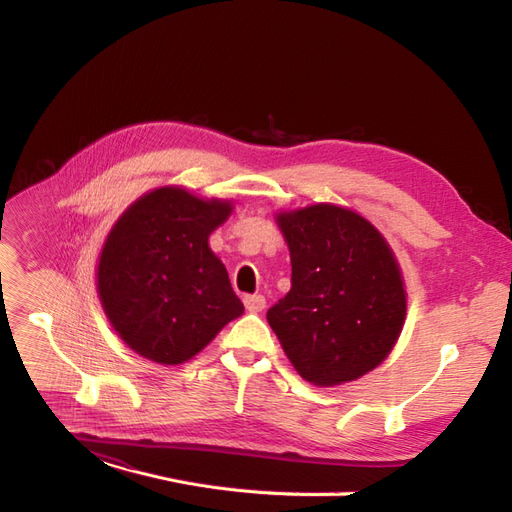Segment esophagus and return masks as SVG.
Instances as JSON below:
<instances>
[{
  "mask_svg": "<svg viewBox=\"0 0 512 512\" xmlns=\"http://www.w3.org/2000/svg\"><path fill=\"white\" fill-rule=\"evenodd\" d=\"M243 303H245V309H247V312L258 314V312H262V309H265L267 299L262 297V294H247V297L243 299Z\"/></svg>",
  "mask_w": 512,
  "mask_h": 512,
  "instance_id": "esophagus-1",
  "label": "esophagus"
}]
</instances>
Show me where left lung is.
<instances>
[{"label": "left lung", "mask_w": 512, "mask_h": 512, "mask_svg": "<svg viewBox=\"0 0 512 512\" xmlns=\"http://www.w3.org/2000/svg\"><path fill=\"white\" fill-rule=\"evenodd\" d=\"M290 290L267 320L312 384L333 386L378 367L401 333L406 290L391 247L354 211L314 205L280 213Z\"/></svg>", "instance_id": "left-lung-1"}]
</instances>
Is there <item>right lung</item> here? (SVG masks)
<instances>
[{"mask_svg": "<svg viewBox=\"0 0 512 512\" xmlns=\"http://www.w3.org/2000/svg\"><path fill=\"white\" fill-rule=\"evenodd\" d=\"M230 203L200 200L181 188L138 198L108 235L98 292L119 337L160 365L192 359L224 324L243 314L209 235Z\"/></svg>", "mask_w": 512, "mask_h": 512, "instance_id": "obj_1", "label": "right lung"}]
</instances>
